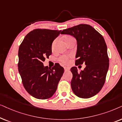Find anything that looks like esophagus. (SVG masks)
I'll list each match as a JSON object with an SVG mask.
<instances>
[{
	"label": "esophagus",
	"mask_w": 122,
	"mask_h": 122,
	"mask_svg": "<svg viewBox=\"0 0 122 122\" xmlns=\"http://www.w3.org/2000/svg\"><path fill=\"white\" fill-rule=\"evenodd\" d=\"M64 69H65V71H69L70 70V68L69 67H64Z\"/></svg>",
	"instance_id": "obj_1"
}]
</instances>
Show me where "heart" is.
I'll use <instances>...</instances> for the list:
<instances>
[{"instance_id":"1","label":"heart","mask_w":122,"mask_h":122,"mask_svg":"<svg viewBox=\"0 0 122 122\" xmlns=\"http://www.w3.org/2000/svg\"><path fill=\"white\" fill-rule=\"evenodd\" d=\"M64 40L66 42V43H69L70 42L72 41L73 40H75L74 37L71 36H67L65 37L64 38ZM57 41V38L55 39V40L53 41L52 42V48L53 49L54 48L55 45H56ZM69 58H70V56H66V55H64V56H62L61 57H60L59 58H58V60L61 62L62 64H67L69 61Z\"/></svg>"}]
</instances>
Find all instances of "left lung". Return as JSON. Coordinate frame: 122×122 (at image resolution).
<instances>
[{"label":"left lung","mask_w":122,"mask_h":122,"mask_svg":"<svg viewBox=\"0 0 122 122\" xmlns=\"http://www.w3.org/2000/svg\"><path fill=\"white\" fill-rule=\"evenodd\" d=\"M61 34L76 38L77 46L75 65H86L80 72H78L76 67L71 69V89L79 98H91L103 87L109 69V61L104 39L93 27L85 24L63 30Z\"/></svg>","instance_id":"left-lung-1"}]
</instances>
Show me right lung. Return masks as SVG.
Instances as JSON below:
<instances>
[{
	"mask_svg": "<svg viewBox=\"0 0 122 122\" xmlns=\"http://www.w3.org/2000/svg\"><path fill=\"white\" fill-rule=\"evenodd\" d=\"M61 30L36 29L25 36L19 48L18 71L24 88L32 97L47 99L52 96L64 72L59 64L45 66L52 53V44Z\"/></svg>",
	"mask_w": 122,
	"mask_h": 122,
	"instance_id": "add662e5",
	"label": "right lung"
}]
</instances>
